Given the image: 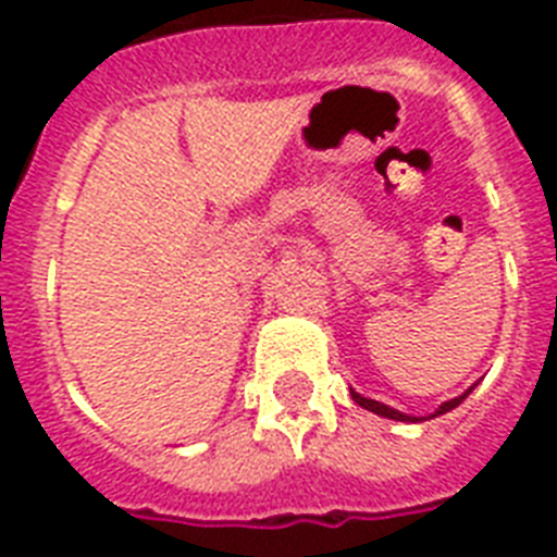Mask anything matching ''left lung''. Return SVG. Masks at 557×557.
I'll list each match as a JSON object with an SVG mask.
<instances>
[{
	"label": "left lung",
	"mask_w": 557,
	"mask_h": 557,
	"mask_svg": "<svg viewBox=\"0 0 557 557\" xmlns=\"http://www.w3.org/2000/svg\"><path fill=\"white\" fill-rule=\"evenodd\" d=\"M467 395H470V389H467V393H463V395H458V398H453V401L441 404L438 410H435V416H444V412L455 410V407H458V404H461L463 398H467ZM352 401H356L358 407H364V410L375 412V416L393 418V421H418V418H412V416H404V412L393 410V407H387V404H381V401H372V398H364V395H358V393H352Z\"/></svg>",
	"instance_id": "8db88e82"
}]
</instances>
